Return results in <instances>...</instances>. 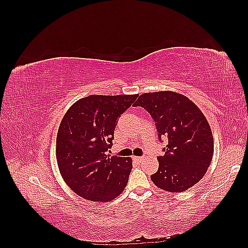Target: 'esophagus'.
<instances>
[{"label": "esophagus", "instance_id": "1", "mask_svg": "<svg viewBox=\"0 0 248 248\" xmlns=\"http://www.w3.org/2000/svg\"><path fill=\"white\" fill-rule=\"evenodd\" d=\"M133 159L136 160V161H138V162H140V161H142L144 160V157H137V156H133Z\"/></svg>", "mask_w": 248, "mask_h": 248}]
</instances>
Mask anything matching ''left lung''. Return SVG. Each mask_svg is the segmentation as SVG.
Segmentation results:
<instances>
[{"mask_svg":"<svg viewBox=\"0 0 248 248\" xmlns=\"http://www.w3.org/2000/svg\"><path fill=\"white\" fill-rule=\"evenodd\" d=\"M134 107L144 108L155 121L158 139L168 138L158 156L152 182L169 192H182L204 177L211 163L214 141L202 110L186 96L172 91L144 93Z\"/></svg>","mask_w":248,"mask_h":248,"instance_id":"obj_1","label":"left lung"}]
</instances>
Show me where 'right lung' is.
Returning a JSON list of instances; mask_svg holds the SVG:
<instances>
[{
    "instance_id": "1",
    "label": "right lung",
    "mask_w": 248,
    "mask_h": 248,
    "mask_svg": "<svg viewBox=\"0 0 248 248\" xmlns=\"http://www.w3.org/2000/svg\"><path fill=\"white\" fill-rule=\"evenodd\" d=\"M138 96L90 95L66 111L57 136V162L64 181L78 196L107 202L124 190L132 160L107 152L119 117Z\"/></svg>"
}]
</instances>
